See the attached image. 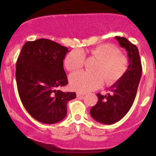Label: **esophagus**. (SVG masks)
I'll use <instances>...</instances> for the list:
<instances>
[{"label": "esophagus", "mask_w": 156, "mask_h": 156, "mask_svg": "<svg viewBox=\"0 0 156 156\" xmlns=\"http://www.w3.org/2000/svg\"><path fill=\"white\" fill-rule=\"evenodd\" d=\"M77 97L78 98H80V97H82L85 94H87V92H77Z\"/></svg>", "instance_id": "obj_1"}]
</instances>
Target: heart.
<instances>
[{
	"label": "heart",
	"mask_w": 156,
	"mask_h": 156,
	"mask_svg": "<svg viewBox=\"0 0 156 156\" xmlns=\"http://www.w3.org/2000/svg\"><path fill=\"white\" fill-rule=\"evenodd\" d=\"M91 55L98 58L94 67L95 73L80 71L69 77V83L73 89L79 92H89L101 87L104 83H114L124 76L128 69V61L115 47L109 44H101L89 51ZM85 55L80 49L69 52L64 59L68 70H78L83 66Z\"/></svg>",
	"instance_id": "obj_1"
}]
</instances>
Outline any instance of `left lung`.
<instances>
[{"instance_id": "obj_1", "label": "left lung", "mask_w": 156, "mask_h": 156, "mask_svg": "<svg viewBox=\"0 0 156 156\" xmlns=\"http://www.w3.org/2000/svg\"><path fill=\"white\" fill-rule=\"evenodd\" d=\"M122 48L127 51L128 67L126 73L114 85L109 87L105 95L98 93V103L90 109L94 120L112 125L122 119L131 108L140 81L142 68L137 47L125 37H115Z\"/></svg>"}]
</instances>
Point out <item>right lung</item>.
<instances>
[{"label": "right lung", "mask_w": 156, "mask_h": 156, "mask_svg": "<svg viewBox=\"0 0 156 156\" xmlns=\"http://www.w3.org/2000/svg\"><path fill=\"white\" fill-rule=\"evenodd\" d=\"M68 49L47 39L27 42L16 64V81L23 105L32 117L44 124H54L67 115L68 101L76 92L58 88L68 83L63 60Z\"/></svg>", "instance_id": "add662e5"}]
</instances>
